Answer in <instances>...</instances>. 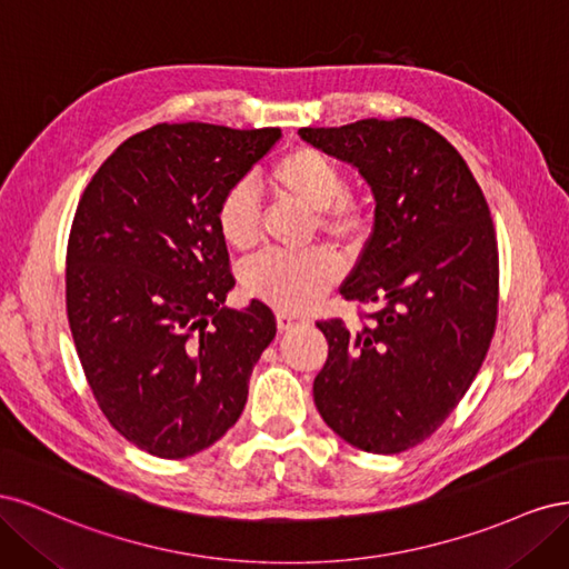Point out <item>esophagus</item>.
Wrapping results in <instances>:
<instances>
[{"label": "esophagus", "instance_id": "obj_1", "mask_svg": "<svg viewBox=\"0 0 569 569\" xmlns=\"http://www.w3.org/2000/svg\"><path fill=\"white\" fill-rule=\"evenodd\" d=\"M303 322H306V318H301V316H291L287 311H278V327L282 332L291 330V327H297V325H303Z\"/></svg>", "mask_w": 569, "mask_h": 569}]
</instances>
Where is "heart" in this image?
Returning a JSON list of instances; mask_svg holds the SVG:
<instances>
[{
    "instance_id": "heart-1",
    "label": "heart",
    "mask_w": 569,
    "mask_h": 569,
    "mask_svg": "<svg viewBox=\"0 0 569 569\" xmlns=\"http://www.w3.org/2000/svg\"><path fill=\"white\" fill-rule=\"evenodd\" d=\"M270 187L280 197L295 199L316 211L322 234L337 244L356 247L368 230V211L349 199L343 168L318 149H295L270 168ZM218 232L234 249H251L261 237V201L249 182L232 184L216 209ZM341 274L337 256L327 249L303 253L266 251L242 270L247 295L284 311H303L330 291Z\"/></svg>"
}]
</instances>
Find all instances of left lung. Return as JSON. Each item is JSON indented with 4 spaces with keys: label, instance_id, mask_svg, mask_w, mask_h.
Listing matches in <instances>:
<instances>
[{
    "label": "left lung",
    "instance_id": "8db88e82",
    "mask_svg": "<svg viewBox=\"0 0 569 569\" xmlns=\"http://www.w3.org/2000/svg\"><path fill=\"white\" fill-rule=\"evenodd\" d=\"M303 142L370 184L375 228L341 297L368 325L320 320L330 351L313 382L327 427L368 453H401L451 416L496 330L498 244L456 147L416 118L301 128Z\"/></svg>",
    "mask_w": 569,
    "mask_h": 569
}]
</instances>
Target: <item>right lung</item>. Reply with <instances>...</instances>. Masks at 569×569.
Returning a JSON list of instances; mask_svg holds the SVG:
<instances>
[{
  "mask_svg": "<svg viewBox=\"0 0 569 569\" xmlns=\"http://www.w3.org/2000/svg\"><path fill=\"white\" fill-rule=\"evenodd\" d=\"M282 137L161 123L120 144L84 187L68 237L66 311L94 399L137 449L187 458L239 420L278 325L234 287L220 197Z\"/></svg>",
  "mask_w": 569,
  "mask_h": 569,
  "instance_id": "1",
  "label": "right lung"
}]
</instances>
